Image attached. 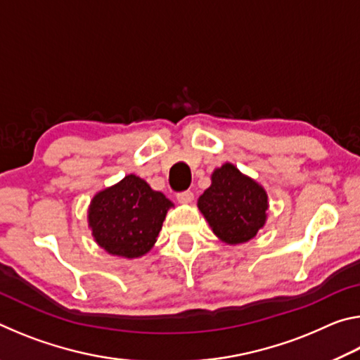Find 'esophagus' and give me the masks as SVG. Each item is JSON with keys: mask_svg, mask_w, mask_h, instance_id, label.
Segmentation results:
<instances>
[{"mask_svg": "<svg viewBox=\"0 0 360 360\" xmlns=\"http://www.w3.org/2000/svg\"><path fill=\"white\" fill-rule=\"evenodd\" d=\"M176 198H178V202L181 205H188L193 200V193L191 191H186V192H181L176 195Z\"/></svg>", "mask_w": 360, "mask_h": 360, "instance_id": "34e87169", "label": "esophagus"}]
</instances>
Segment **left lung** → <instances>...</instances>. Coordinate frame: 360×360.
Returning a JSON list of instances; mask_svg holds the SVG:
<instances>
[{"label":"left lung","mask_w":360,"mask_h":360,"mask_svg":"<svg viewBox=\"0 0 360 360\" xmlns=\"http://www.w3.org/2000/svg\"><path fill=\"white\" fill-rule=\"evenodd\" d=\"M198 210L219 240L236 246L255 238L266 222L268 195L257 181L224 163L211 174V186L200 195Z\"/></svg>","instance_id":"left-lung-1"}]
</instances>
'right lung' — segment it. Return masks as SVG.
I'll return each mask as SVG.
<instances>
[{"label":"right lung","mask_w":360,"mask_h":360,"mask_svg":"<svg viewBox=\"0 0 360 360\" xmlns=\"http://www.w3.org/2000/svg\"><path fill=\"white\" fill-rule=\"evenodd\" d=\"M173 203L136 174L96 192L89 205V229L108 254L139 259L154 248Z\"/></svg>","instance_id":"1"}]
</instances>
